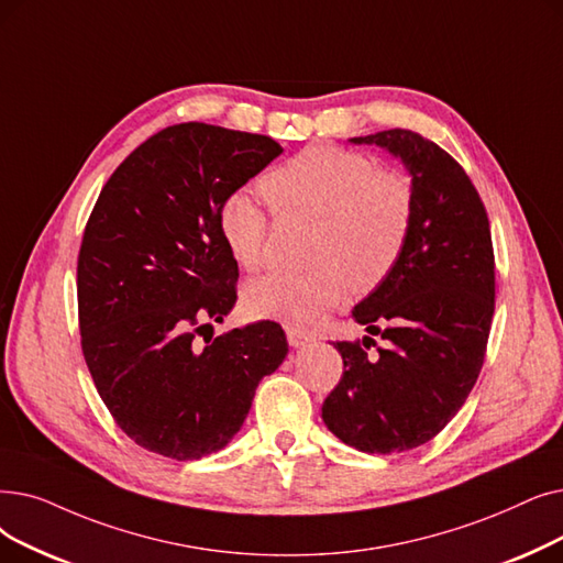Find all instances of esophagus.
Instances as JSON below:
<instances>
[{
    "instance_id": "obj_1",
    "label": "esophagus",
    "mask_w": 563,
    "mask_h": 563,
    "mask_svg": "<svg viewBox=\"0 0 563 563\" xmlns=\"http://www.w3.org/2000/svg\"><path fill=\"white\" fill-rule=\"evenodd\" d=\"M314 340L312 333L308 331H301V329H287V342L291 347H303V345H310V342Z\"/></svg>"
}]
</instances>
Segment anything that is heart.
Here are the masks:
<instances>
[{
	"label": "heart",
	"mask_w": 563,
	"mask_h": 563,
	"mask_svg": "<svg viewBox=\"0 0 563 563\" xmlns=\"http://www.w3.org/2000/svg\"><path fill=\"white\" fill-rule=\"evenodd\" d=\"M262 190L276 211L320 218L308 272H272L243 291V306L257 320L289 329L320 324L350 289L368 295L402 257L413 221L409 181L358 152L312 144L274 167ZM218 236L243 268L266 255L268 213L249 190H234L218 209Z\"/></svg>",
	"instance_id": "heart-1"
}]
</instances>
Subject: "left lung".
I'll list each match as a JSON object with an SVG mask.
<instances>
[{
    "mask_svg": "<svg viewBox=\"0 0 563 563\" xmlns=\"http://www.w3.org/2000/svg\"><path fill=\"white\" fill-rule=\"evenodd\" d=\"M398 156L413 221L400 262L352 317L371 335L333 342L342 377L322 405L327 428L363 453H402L442 432L483 368L495 314L490 221L462 165L428 137L390 129L352 137Z\"/></svg>",
    "mask_w": 563,
    "mask_h": 563,
    "instance_id": "left-lung-1",
    "label": "left lung"
}]
</instances>
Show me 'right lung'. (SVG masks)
<instances>
[{"instance_id": "add662e5", "label": "right lung", "mask_w": 563, "mask_h": 563, "mask_svg": "<svg viewBox=\"0 0 563 563\" xmlns=\"http://www.w3.org/2000/svg\"><path fill=\"white\" fill-rule=\"evenodd\" d=\"M280 154L257 133L167 126L93 205L78 255L82 354L114 423L146 451L184 462L228 446L287 356L268 320L200 342L236 301L218 209Z\"/></svg>"}]
</instances>
